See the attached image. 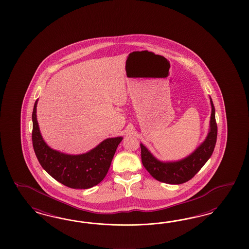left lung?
Listing matches in <instances>:
<instances>
[{"label": "left lung", "instance_id": "left-lung-1", "mask_svg": "<svg viewBox=\"0 0 249 249\" xmlns=\"http://www.w3.org/2000/svg\"><path fill=\"white\" fill-rule=\"evenodd\" d=\"M212 106L210 129L205 141L188 157L178 161L163 162L155 158L148 149L141 143L142 161L145 169L157 181L181 184L191 180L205 162L209 160L214 150L217 138V124L215 121L214 106L210 98Z\"/></svg>", "mask_w": 249, "mask_h": 249}]
</instances>
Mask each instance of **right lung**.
I'll use <instances>...</instances> for the list:
<instances>
[{
	"instance_id": "add662e5",
	"label": "right lung",
	"mask_w": 249,
	"mask_h": 249,
	"mask_svg": "<svg viewBox=\"0 0 249 249\" xmlns=\"http://www.w3.org/2000/svg\"><path fill=\"white\" fill-rule=\"evenodd\" d=\"M36 105L32 114V141L38 161L53 179L73 189H89L105 178L122 137L109 138L90 151L68 155L48 147L43 140L36 120Z\"/></svg>"
}]
</instances>
